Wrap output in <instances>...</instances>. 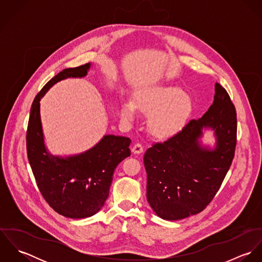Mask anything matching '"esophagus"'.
I'll list each match as a JSON object with an SVG mask.
<instances>
[{
    "label": "esophagus",
    "instance_id": "1",
    "mask_svg": "<svg viewBox=\"0 0 262 262\" xmlns=\"http://www.w3.org/2000/svg\"><path fill=\"white\" fill-rule=\"evenodd\" d=\"M143 151H144V147H143V145L140 144V143H136V144L133 146V148H132V152L135 153V154H140V153H142Z\"/></svg>",
    "mask_w": 262,
    "mask_h": 262
}]
</instances>
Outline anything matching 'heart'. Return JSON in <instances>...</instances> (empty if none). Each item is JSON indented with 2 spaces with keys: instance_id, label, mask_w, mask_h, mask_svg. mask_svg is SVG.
<instances>
[{
  "instance_id": "1",
  "label": "heart",
  "mask_w": 262,
  "mask_h": 262,
  "mask_svg": "<svg viewBox=\"0 0 262 262\" xmlns=\"http://www.w3.org/2000/svg\"><path fill=\"white\" fill-rule=\"evenodd\" d=\"M135 107L152 113L149 129L153 135L168 137L183 127L192 110V102L181 89L162 86L138 96L135 105L131 102L125 103L122 108L123 117L132 119Z\"/></svg>"
}]
</instances>
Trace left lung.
<instances>
[{"label":"left lung","instance_id":"1","mask_svg":"<svg viewBox=\"0 0 262 262\" xmlns=\"http://www.w3.org/2000/svg\"><path fill=\"white\" fill-rule=\"evenodd\" d=\"M204 126L215 130L214 150L197 142ZM236 142V109L227 91L216 82L214 102L203 117L190 120L167 140L153 143L144 154L147 201L157 216L174 221L205 210L231 166Z\"/></svg>","mask_w":262,"mask_h":262}]
</instances>
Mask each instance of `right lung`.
Segmentation results:
<instances>
[{"mask_svg":"<svg viewBox=\"0 0 262 262\" xmlns=\"http://www.w3.org/2000/svg\"><path fill=\"white\" fill-rule=\"evenodd\" d=\"M89 69L90 63H85L63 70L42 88L32 103L26 133L27 156L42 196L56 213L73 219L100 211L108 199L117 165L131 154V140L115 135H106L92 149L67 158L51 156L45 149L40 99L55 82L84 76Z\"/></svg>","mask_w":262,"mask_h":262,"instance_id":"1","label":"right lung"}]
</instances>
